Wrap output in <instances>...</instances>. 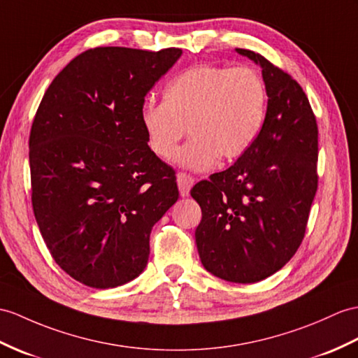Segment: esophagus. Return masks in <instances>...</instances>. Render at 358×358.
Returning <instances> with one entry per match:
<instances>
[{
    "instance_id": "1",
    "label": "esophagus",
    "mask_w": 358,
    "mask_h": 358,
    "mask_svg": "<svg viewBox=\"0 0 358 358\" xmlns=\"http://www.w3.org/2000/svg\"><path fill=\"white\" fill-rule=\"evenodd\" d=\"M177 182H178V189H180V195L181 196H189L190 192V187L194 186L195 180L187 176L185 172H178L177 173Z\"/></svg>"
}]
</instances>
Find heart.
Wrapping results in <instances>:
<instances>
[{"instance_id": "1", "label": "heart", "mask_w": 358, "mask_h": 358, "mask_svg": "<svg viewBox=\"0 0 358 358\" xmlns=\"http://www.w3.org/2000/svg\"><path fill=\"white\" fill-rule=\"evenodd\" d=\"M267 114L264 80L247 66L198 65L173 78L163 103L145 102L140 124L148 146L169 159L187 132L190 140L177 152L182 168L203 172L222 160L244 155L259 136Z\"/></svg>"}]
</instances>
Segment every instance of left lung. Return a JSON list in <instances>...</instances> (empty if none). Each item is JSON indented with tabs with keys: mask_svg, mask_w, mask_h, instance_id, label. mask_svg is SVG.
<instances>
[{
	"mask_svg": "<svg viewBox=\"0 0 358 358\" xmlns=\"http://www.w3.org/2000/svg\"><path fill=\"white\" fill-rule=\"evenodd\" d=\"M261 66L267 114L250 149L229 169L199 181L190 195L201 207L195 230L204 268L235 284L279 271L301 245L317 190V123L301 85L252 50Z\"/></svg>",
	"mask_w": 358,
	"mask_h": 358,
	"instance_id": "obj_1",
	"label": "left lung"
}]
</instances>
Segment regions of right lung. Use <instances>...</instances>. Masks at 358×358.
Returning a JSON list of instances; mask_svg holds the SVG:
<instances>
[{
	"label": "right lung",
	"mask_w": 358,
	"mask_h": 358,
	"mask_svg": "<svg viewBox=\"0 0 358 358\" xmlns=\"http://www.w3.org/2000/svg\"><path fill=\"white\" fill-rule=\"evenodd\" d=\"M181 53L87 50L41 101L29 140L33 212L56 264L87 287L136 279L154 224L178 199L176 173L148 146L140 108Z\"/></svg>",
	"instance_id": "obj_1"
}]
</instances>
